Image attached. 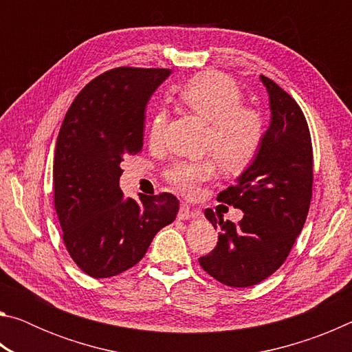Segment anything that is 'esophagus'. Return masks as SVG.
<instances>
[{
    "mask_svg": "<svg viewBox=\"0 0 352 352\" xmlns=\"http://www.w3.org/2000/svg\"><path fill=\"white\" fill-rule=\"evenodd\" d=\"M201 216V211L199 210H190L188 205H182L178 210L177 217L180 220H190V219H199Z\"/></svg>",
    "mask_w": 352,
    "mask_h": 352,
    "instance_id": "esophagus-1",
    "label": "esophagus"
}]
</instances>
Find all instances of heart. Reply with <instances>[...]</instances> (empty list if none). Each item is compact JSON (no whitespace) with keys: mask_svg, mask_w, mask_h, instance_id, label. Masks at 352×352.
I'll return each mask as SVG.
<instances>
[{"mask_svg":"<svg viewBox=\"0 0 352 352\" xmlns=\"http://www.w3.org/2000/svg\"><path fill=\"white\" fill-rule=\"evenodd\" d=\"M178 99L210 124L205 152L217 160L225 174L239 175L256 162L265 141V118L259 109L243 104L242 90L233 79L214 71L197 74L178 90ZM166 121L164 110L155 111L147 133L152 146L162 144ZM214 158L177 162L166 169V180L184 197H195L201 184L216 175Z\"/></svg>","mask_w":352,"mask_h":352,"instance_id":"1","label":"heart"}]
</instances>
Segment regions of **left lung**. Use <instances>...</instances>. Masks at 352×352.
<instances>
[{
    "instance_id": "left-lung-1",
    "label": "left lung",
    "mask_w": 352,
    "mask_h": 352,
    "mask_svg": "<svg viewBox=\"0 0 352 352\" xmlns=\"http://www.w3.org/2000/svg\"><path fill=\"white\" fill-rule=\"evenodd\" d=\"M272 122L256 162L217 200L239 208V223L216 216L217 245L199 262L208 275L230 287H250L275 273L287 259L305 226L314 184V153L306 116L296 100L269 77Z\"/></svg>"
}]
</instances>
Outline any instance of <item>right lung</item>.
Returning a JSON list of instances; mask_svg holds the SVG:
<instances>
[{
  "label": "right lung",
  "instance_id": "add662e5",
  "mask_svg": "<svg viewBox=\"0 0 352 352\" xmlns=\"http://www.w3.org/2000/svg\"><path fill=\"white\" fill-rule=\"evenodd\" d=\"M170 69L119 67L88 82L57 136L52 190L71 259L93 278H110L144 258L155 234L175 220V195L124 199L121 162L141 152L144 109Z\"/></svg>",
  "mask_w": 352,
  "mask_h": 352
}]
</instances>
